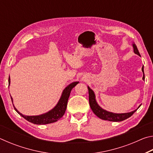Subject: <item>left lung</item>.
<instances>
[{"mask_svg":"<svg viewBox=\"0 0 153 153\" xmlns=\"http://www.w3.org/2000/svg\"><path fill=\"white\" fill-rule=\"evenodd\" d=\"M132 46L134 48V53L136 54L139 56H140L139 53V51L137 48L136 45L134 44V42L132 44ZM142 71L143 72V77L142 79L144 80V66H142ZM88 94H89V103H90V107L91 108L92 111H93L96 115L98 117L103 120H107L110 121H121L126 120V119L131 117L133 114L136 112L137 109L140 107V105L139 106L138 108L133 111H131L129 113H115L113 112H110V111H107L105 109H103L102 108L100 107L97 102L96 100V96L93 90L90 88L89 86H88Z\"/></svg>","mask_w":153,"mask_h":153,"instance_id":"8db88e82","label":"left lung"}]
</instances>
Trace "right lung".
Instances as JSON below:
<instances>
[{
  "instance_id": "right-lung-1",
  "label": "right lung",
  "mask_w": 153,
  "mask_h": 153,
  "mask_svg": "<svg viewBox=\"0 0 153 153\" xmlns=\"http://www.w3.org/2000/svg\"><path fill=\"white\" fill-rule=\"evenodd\" d=\"M10 82H11V79H10L9 76V85H10ZM78 83L79 82H74L71 83L70 84H69L68 86L63 90V91L62 92V94L60 97V99H59L58 101L57 104L55 105V107L53 108H52L51 110L48 111V112L41 114V115H39L27 116L23 115L22 113H21L17 111V108L15 107L14 105H13L15 110L17 111V113L18 114H19L22 117L25 119L27 121H30V122L33 124H37V125H45V124H48L56 122V121H57L59 120H60L65 114V112L67 108V101H68L71 90L72 88H74ZM11 98L13 102V98L11 97Z\"/></svg>"
}]
</instances>
